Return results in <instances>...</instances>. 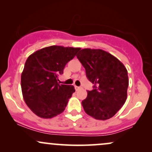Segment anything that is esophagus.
Here are the masks:
<instances>
[{
  "label": "esophagus",
  "mask_w": 152,
  "mask_h": 152,
  "mask_svg": "<svg viewBox=\"0 0 152 152\" xmlns=\"http://www.w3.org/2000/svg\"><path fill=\"white\" fill-rule=\"evenodd\" d=\"M80 88H81V87L75 86V89H76V91H78V90H79V89H80Z\"/></svg>",
  "instance_id": "1"
}]
</instances>
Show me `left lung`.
Masks as SVG:
<instances>
[{"label": "left lung", "mask_w": 152, "mask_h": 152, "mask_svg": "<svg viewBox=\"0 0 152 152\" xmlns=\"http://www.w3.org/2000/svg\"><path fill=\"white\" fill-rule=\"evenodd\" d=\"M77 58L94 85L81 104L85 112L98 120L113 117L127 98L128 72L116 57L102 49H81Z\"/></svg>", "instance_id": "1"}]
</instances>
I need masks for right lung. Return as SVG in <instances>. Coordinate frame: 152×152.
Wrapping results in <instances>:
<instances>
[{
	"instance_id": "obj_1",
	"label": "right lung",
	"mask_w": 152,
	"mask_h": 152,
	"mask_svg": "<svg viewBox=\"0 0 152 152\" xmlns=\"http://www.w3.org/2000/svg\"><path fill=\"white\" fill-rule=\"evenodd\" d=\"M81 48L51 46L36 50L26 60L21 74V89L26 104L43 118L61 114L75 88L59 84L58 76L66 64Z\"/></svg>"
}]
</instances>
